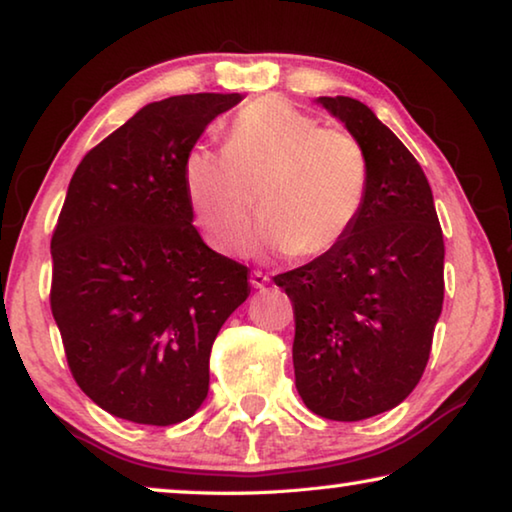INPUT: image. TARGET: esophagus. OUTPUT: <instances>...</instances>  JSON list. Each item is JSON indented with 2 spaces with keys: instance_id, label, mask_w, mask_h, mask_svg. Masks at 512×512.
Wrapping results in <instances>:
<instances>
[{
  "instance_id": "1",
  "label": "esophagus",
  "mask_w": 512,
  "mask_h": 512,
  "mask_svg": "<svg viewBox=\"0 0 512 512\" xmlns=\"http://www.w3.org/2000/svg\"><path fill=\"white\" fill-rule=\"evenodd\" d=\"M250 284H253L255 289L264 291L268 287V275H264L262 271H253V273H250Z\"/></svg>"
}]
</instances>
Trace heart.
I'll return each instance as SVG.
<instances>
[{"mask_svg":"<svg viewBox=\"0 0 512 512\" xmlns=\"http://www.w3.org/2000/svg\"><path fill=\"white\" fill-rule=\"evenodd\" d=\"M368 155L343 128L280 97L250 103L232 119L223 151L194 146L183 183L205 239L225 255L246 248L250 219L271 253L318 257L341 244L368 192Z\"/></svg>","mask_w":512,"mask_h":512,"instance_id":"b5f03b06","label":"heart"}]
</instances>
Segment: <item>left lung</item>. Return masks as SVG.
<instances>
[{"mask_svg":"<svg viewBox=\"0 0 512 512\" xmlns=\"http://www.w3.org/2000/svg\"><path fill=\"white\" fill-rule=\"evenodd\" d=\"M368 155L357 223L314 262L275 275L296 314V388L320 418L395 409L427 368L443 311L445 244L418 160L366 103L318 97Z\"/></svg>","mask_w":512,"mask_h":512,"instance_id":"1","label":"left lung"}]
</instances>
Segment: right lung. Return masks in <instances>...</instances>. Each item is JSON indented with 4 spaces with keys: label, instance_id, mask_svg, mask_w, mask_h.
Wrapping results in <instances>:
<instances>
[{
    "label": "right lung",
    "instance_id": "right-lung-1",
    "mask_svg": "<svg viewBox=\"0 0 512 512\" xmlns=\"http://www.w3.org/2000/svg\"><path fill=\"white\" fill-rule=\"evenodd\" d=\"M241 94L153 101L85 155L51 237V314L69 370L115 418L169 427L201 409L221 325L250 271L194 228L183 164Z\"/></svg>",
    "mask_w": 512,
    "mask_h": 512
}]
</instances>
